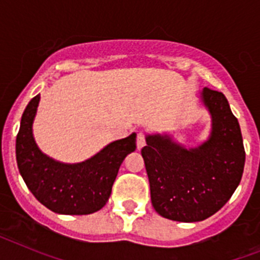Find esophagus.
Returning a JSON list of instances; mask_svg holds the SVG:
<instances>
[{
    "mask_svg": "<svg viewBox=\"0 0 260 260\" xmlns=\"http://www.w3.org/2000/svg\"><path fill=\"white\" fill-rule=\"evenodd\" d=\"M144 146H146V134H144L143 130H141V132H138V137H137L138 150L143 148Z\"/></svg>",
    "mask_w": 260,
    "mask_h": 260,
    "instance_id": "1",
    "label": "esophagus"
}]
</instances>
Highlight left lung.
Returning <instances> with one entry per match:
<instances>
[{"instance_id":"left-lung-1","label":"left lung","mask_w":260,"mask_h":260,"mask_svg":"<svg viewBox=\"0 0 260 260\" xmlns=\"http://www.w3.org/2000/svg\"><path fill=\"white\" fill-rule=\"evenodd\" d=\"M201 99L212 119L207 141L186 148L168 134H153L142 148L153 208L174 221H202L217 212L240 185L245 167L240 123L226 98L206 87Z\"/></svg>"}]
</instances>
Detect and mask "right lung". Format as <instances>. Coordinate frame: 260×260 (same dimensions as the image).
<instances>
[{
  "label": "right lung",
  "mask_w": 260,
  "mask_h": 260,
  "mask_svg": "<svg viewBox=\"0 0 260 260\" xmlns=\"http://www.w3.org/2000/svg\"><path fill=\"white\" fill-rule=\"evenodd\" d=\"M40 95L23 112L17 135V162L29 191L45 207L62 215H88L102 210L112 192L118 169L137 148L133 133L112 142L86 161L63 164L40 151L32 134Z\"/></svg>",
  "instance_id": "add662e5"
}]
</instances>
